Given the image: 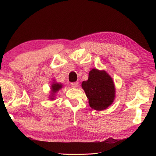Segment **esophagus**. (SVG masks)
Instances as JSON below:
<instances>
[{
	"label": "esophagus",
	"mask_w": 156,
	"mask_h": 156,
	"mask_svg": "<svg viewBox=\"0 0 156 156\" xmlns=\"http://www.w3.org/2000/svg\"><path fill=\"white\" fill-rule=\"evenodd\" d=\"M71 84H72V86L74 88H77L79 85V83L78 82H75V83H71Z\"/></svg>",
	"instance_id": "1"
}]
</instances>
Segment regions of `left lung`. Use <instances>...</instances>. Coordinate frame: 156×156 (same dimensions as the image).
Masks as SVG:
<instances>
[{
    "instance_id": "8db88e82",
    "label": "left lung",
    "mask_w": 156,
    "mask_h": 156,
    "mask_svg": "<svg viewBox=\"0 0 156 156\" xmlns=\"http://www.w3.org/2000/svg\"><path fill=\"white\" fill-rule=\"evenodd\" d=\"M81 85L88 99L90 107L94 110H105L114 101L115 84L104 70L92 69L89 72L88 79L83 81Z\"/></svg>"
}]
</instances>
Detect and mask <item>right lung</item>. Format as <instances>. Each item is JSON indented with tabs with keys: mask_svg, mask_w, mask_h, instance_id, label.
Instances as JSON below:
<instances>
[{
	"mask_svg": "<svg viewBox=\"0 0 156 156\" xmlns=\"http://www.w3.org/2000/svg\"><path fill=\"white\" fill-rule=\"evenodd\" d=\"M62 88V84L61 83H55L54 82L51 85V96L50 97V100H55L54 98V95L60 89Z\"/></svg>",
	"mask_w": 156,
	"mask_h": 156,
	"instance_id": "add662e5",
	"label": "right lung"
}]
</instances>
